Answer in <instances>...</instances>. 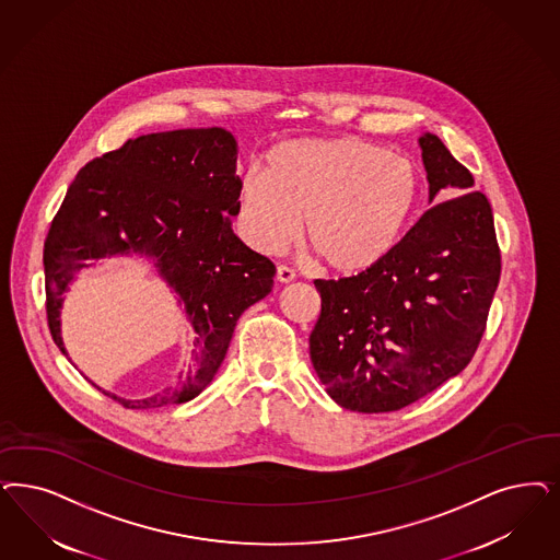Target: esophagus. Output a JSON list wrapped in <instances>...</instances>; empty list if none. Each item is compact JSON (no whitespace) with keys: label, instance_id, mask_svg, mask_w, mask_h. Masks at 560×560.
<instances>
[{"label":"esophagus","instance_id":"obj_1","mask_svg":"<svg viewBox=\"0 0 560 560\" xmlns=\"http://www.w3.org/2000/svg\"><path fill=\"white\" fill-rule=\"evenodd\" d=\"M293 279H295V270L285 267V265L277 267V281L279 283H290Z\"/></svg>","mask_w":560,"mask_h":560}]
</instances>
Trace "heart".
<instances>
[{"instance_id":"heart-1","label":"heart","mask_w":560,"mask_h":560,"mask_svg":"<svg viewBox=\"0 0 560 560\" xmlns=\"http://www.w3.org/2000/svg\"><path fill=\"white\" fill-rule=\"evenodd\" d=\"M422 196L411 159L355 136L298 138L270 149L267 170L237 179V228L254 250L277 254L302 230L332 272L378 267L401 242Z\"/></svg>"}]
</instances>
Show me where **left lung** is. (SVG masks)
Returning a JSON list of instances; mask_svg holds the SVG:
<instances>
[{
  "label": "left lung",
  "instance_id": "obj_1",
  "mask_svg": "<svg viewBox=\"0 0 560 560\" xmlns=\"http://www.w3.org/2000/svg\"><path fill=\"white\" fill-rule=\"evenodd\" d=\"M430 202L385 260L339 281L316 279L320 316L310 360L335 404L385 413L457 376L480 346L501 279L490 202L436 135L418 138Z\"/></svg>",
  "mask_w": 560,
  "mask_h": 560
}]
</instances>
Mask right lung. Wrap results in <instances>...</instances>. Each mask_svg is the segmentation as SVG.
I'll return each instance as SVG.
<instances>
[{"label": "right lung", "instance_id": "right-lung-1", "mask_svg": "<svg viewBox=\"0 0 560 560\" xmlns=\"http://www.w3.org/2000/svg\"><path fill=\"white\" fill-rule=\"evenodd\" d=\"M235 161L237 142L223 128L132 138L86 163L54 217L43 265L47 320L61 353L68 355L63 293L98 258H151L192 327V358L177 385L147 399L103 390L128 409L177 406L200 395L225 360L237 318L272 290L275 265L232 230Z\"/></svg>", "mask_w": 560, "mask_h": 560}]
</instances>
